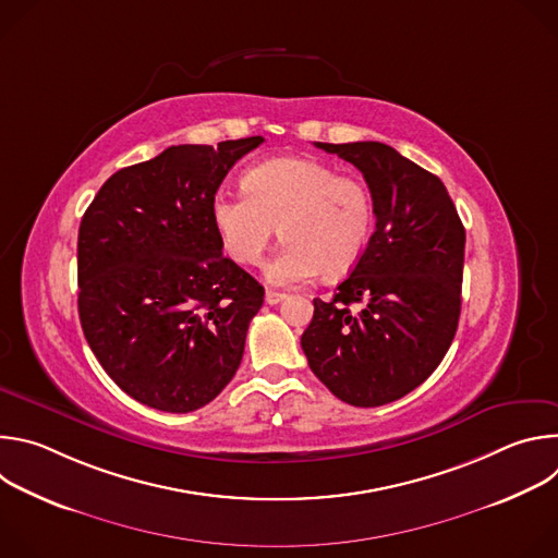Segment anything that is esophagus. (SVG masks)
<instances>
[{"instance_id": "34e87169", "label": "esophagus", "mask_w": 558, "mask_h": 558, "mask_svg": "<svg viewBox=\"0 0 558 558\" xmlns=\"http://www.w3.org/2000/svg\"><path fill=\"white\" fill-rule=\"evenodd\" d=\"M265 300H267V304H278V302H282V300H284V293H280V291H274V289H267V293H265Z\"/></svg>"}]
</instances>
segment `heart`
<instances>
[{"label":"heart","instance_id":"heart-1","mask_svg":"<svg viewBox=\"0 0 558 558\" xmlns=\"http://www.w3.org/2000/svg\"><path fill=\"white\" fill-rule=\"evenodd\" d=\"M245 192L220 190L211 220L225 252L254 265L280 227L282 247L265 265L276 284L349 274L364 256L373 222V196L364 181L340 177L311 158H271L243 179Z\"/></svg>","mask_w":558,"mask_h":558}]
</instances>
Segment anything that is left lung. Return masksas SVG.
I'll list each match as a JSON object with an SVG mask.
<instances>
[{
    "label": "left lung",
    "mask_w": 558,
    "mask_h": 558,
    "mask_svg": "<svg viewBox=\"0 0 558 558\" xmlns=\"http://www.w3.org/2000/svg\"><path fill=\"white\" fill-rule=\"evenodd\" d=\"M353 163L375 231L331 300H313L302 333L311 371L351 407L400 400L439 366L457 333L465 229L444 183L377 141L317 143ZM351 303H362L351 312Z\"/></svg>",
    "instance_id": "8db88e82"
}]
</instances>
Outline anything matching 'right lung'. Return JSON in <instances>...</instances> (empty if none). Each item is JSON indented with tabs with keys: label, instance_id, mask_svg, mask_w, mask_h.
Instances as JSON below:
<instances>
[{
	"label": "right lung",
	"instance_id": "add662e5",
	"mask_svg": "<svg viewBox=\"0 0 558 558\" xmlns=\"http://www.w3.org/2000/svg\"><path fill=\"white\" fill-rule=\"evenodd\" d=\"M263 141L172 145L112 174L82 218L78 320L104 371L149 409H203L241 366L265 289L222 256L211 198Z\"/></svg>",
	"mask_w": 558,
	"mask_h": 558
}]
</instances>
